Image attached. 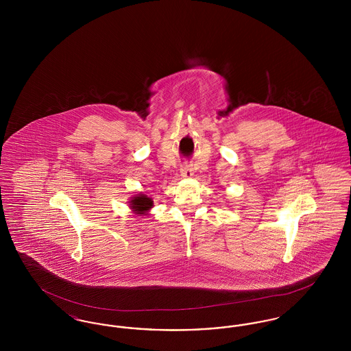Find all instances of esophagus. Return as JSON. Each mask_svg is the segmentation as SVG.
Returning a JSON list of instances; mask_svg holds the SVG:
<instances>
[{
	"mask_svg": "<svg viewBox=\"0 0 351 351\" xmlns=\"http://www.w3.org/2000/svg\"><path fill=\"white\" fill-rule=\"evenodd\" d=\"M180 173H182V176L185 178V179H191L192 176H193V171H192V168L188 167V166H184L180 169Z\"/></svg>",
	"mask_w": 351,
	"mask_h": 351,
	"instance_id": "34e87169",
	"label": "esophagus"
}]
</instances>
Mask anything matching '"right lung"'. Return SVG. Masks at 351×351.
Returning <instances> with one entry per match:
<instances>
[{"mask_svg":"<svg viewBox=\"0 0 351 351\" xmlns=\"http://www.w3.org/2000/svg\"><path fill=\"white\" fill-rule=\"evenodd\" d=\"M129 206L135 215L141 216V215H146L150 210L154 206V201L147 195L138 193V195H134L132 200L129 201Z\"/></svg>","mask_w":351,"mask_h":351,"instance_id":"obj_1","label":"right lung"}]
</instances>
